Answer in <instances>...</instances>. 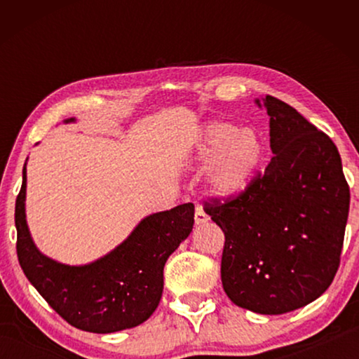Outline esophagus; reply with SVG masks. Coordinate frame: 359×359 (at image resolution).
I'll list each match as a JSON object with an SVG mask.
<instances>
[{
    "label": "esophagus",
    "mask_w": 359,
    "mask_h": 359,
    "mask_svg": "<svg viewBox=\"0 0 359 359\" xmlns=\"http://www.w3.org/2000/svg\"><path fill=\"white\" fill-rule=\"evenodd\" d=\"M208 220H209V217L203 210V208H196V212H194V223L203 224V223H205Z\"/></svg>",
    "instance_id": "34e87169"
}]
</instances>
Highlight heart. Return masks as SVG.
<instances>
[{
  "instance_id": "obj_1",
  "label": "heart",
  "mask_w": 359,
  "mask_h": 359,
  "mask_svg": "<svg viewBox=\"0 0 359 359\" xmlns=\"http://www.w3.org/2000/svg\"><path fill=\"white\" fill-rule=\"evenodd\" d=\"M266 145L253 128H238L229 121H212L204 128L198 156L209 163L210 190L222 198L241 194L252 185L263 165Z\"/></svg>"
}]
</instances>
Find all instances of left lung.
Returning <instances> with one entry per match:
<instances>
[{
    "label": "left lung",
    "instance_id": "1",
    "mask_svg": "<svg viewBox=\"0 0 359 359\" xmlns=\"http://www.w3.org/2000/svg\"><path fill=\"white\" fill-rule=\"evenodd\" d=\"M269 114L274 156L245 191L209 198L204 210L224 233L222 283L236 306L280 315L307 306L340 264L350 188L336 144L287 102Z\"/></svg>",
    "mask_w": 359,
    "mask_h": 359
}]
</instances>
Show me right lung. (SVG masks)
I'll use <instances>...</instances> for the list:
<instances>
[{"mask_svg":"<svg viewBox=\"0 0 359 359\" xmlns=\"http://www.w3.org/2000/svg\"><path fill=\"white\" fill-rule=\"evenodd\" d=\"M25 166L15 199L17 257L23 274L48 306L77 330L107 334L144 323L161 299L166 259L191 233L194 205L180 204L144 218L106 257L85 266H66L44 257L29 236Z\"/></svg>","mask_w":359,"mask_h":359,"instance_id":"obj_1","label":"right lung"}]
</instances>
